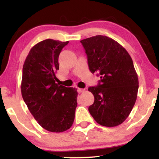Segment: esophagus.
Here are the masks:
<instances>
[{
	"instance_id": "34e87169",
	"label": "esophagus",
	"mask_w": 159,
	"mask_h": 159,
	"mask_svg": "<svg viewBox=\"0 0 159 159\" xmlns=\"http://www.w3.org/2000/svg\"><path fill=\"white\" fill-rule=\"evenodd\" d=\"M77 91H78V93H82V92H84V89L78 88V89H77Z\"/></svg>"
}]
</instances>
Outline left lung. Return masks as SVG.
Returning a JSON list of instances; mask_svg holds the SVG:
<instances>
[{"label":"left lung","instance_id":"left-lung-1","mask_svg":"<svg viewBox=\"0 0 159 159\" xmlns=\"http://www.w3.org/2000/svg\"><path fill=\"white\" fill-rule=\"evenodd\" d=\"M80 42L90 71L101 77L98 86L88 88L95 98L89 112L102 126L121 125L135 103L139 88L131 56L119 43L106 36L96 35Z\"/></svg>","mask_w":159,"mask_h":159}]
</instances>
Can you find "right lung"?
I'll use <instances>...</instances> for the list:
<instances>
[{"label":"right lung","instance_id":"obj_1","mask_svg":"<svg viewBox=\"0 0 159 159\" xmlns=\"http://www.w3.org/2000/svg\"><path fill=\"white\" fill-rule=\"evenodd\" d=\"M69 41L47 39L30 50L23 65L21 95L43 128L52 132L69 129L75 120L77 89L56 83L58 56Z\"/></svg>","mask_w":159,"mask_h":159}]
</instances>
